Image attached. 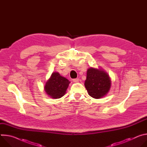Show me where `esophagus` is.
Returning <instances> with one entry per match:
<instances>
[{
	"label": "esophagus",
	"mask_w": 147,
	"mask_h": 147,
	"mask_svg": "<svg viewBox=\"0 0 147 147\" xmlns=\"http://www.w3.org/2000/svg\"><path fill=\"white\" fill-rule=\"evenodd\" d=\"M79 81H80L79 78H75V79L73 80V81L74 82H79Z\"/></svg>",
	"instance_id": "34e87169"
}]
</instances>
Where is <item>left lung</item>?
Returning <instances> with one entry per match:
<instances>
[{
    "mask_svg": "<svg viewBox=\"0 0 147 147\" xmlns=\"http://www.w3.org/2000/svg\"><path fill=\"white\" fill-rule=\"evenodd\" d=\"M111 84L109 74L102 68L90 67L87 69L84 86L91 97L100 99L107 95L111 88Z\"/></svg>",
    "mask_w": 147,
    "mask_h": 147,
    "instance_id": "8db88e82",
    "label": "left lung"
}]
</instances>
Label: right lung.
<instances>
[{"label":"right lung","mask_w":147,"mask_h":147,"mask_svg":"<svg viewBox=\"0 0 147 147\" xmlns=\"http://www.w3.org/2000/svg\"><path fill=\"white\" fill-rule=\"evenodd\" d=\"M70 81L60 76L58 72H53L44 86V91L51 98L59 99L63 96Z\"/></svg>","instance_id":"right-lung-1"}]
</instances>
